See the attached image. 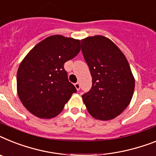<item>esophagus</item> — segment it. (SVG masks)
<instances>
[{
    "mask_svg": "<svg viewBox=\"0 0 156 156\" xmlns=\"http://www.w3.org/2000/svg\"><path fill=\"white\" fill-rule=\"evenodd\" d=\"M74 86H75V88L77 89V90H80V84H79V82H77L74 84Z\"/></svg>",
    "mask_w": 156,
    "mask_h": 156,
    "instance_id": "obj_1",
    "label": "esophagus"
}]
</instances>
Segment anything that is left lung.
<instances>
[{
	"label": "left lung",
	"mask_w": 156,
	"mask_h": 156,
	"mask_svg": "<svg viewBox=\"0 0 156 156\" xmlns=\"http://www.w3.org/2000/svg\"><path fill=\"white\" fill-rule=\"evenodd\" d=\"M82 51L92 77V88L82 96L93 117L115 118L128 107L135 89V78L125 55L103 36L81 40Z\"/></svg>",
	"instance_id": "left-lung-1"
}]
</instances>
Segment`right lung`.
Masks as SVG:
<instances>
[{"label":"right lung","mask_w":156,"mask_h":156,"mask_svg":"<svg viewBox=\"0 0 156 156\" xmlns=\"http://www.w3.org/2000/svg\"><path fill=\"white\" fill-rule=\"evenodd\" d=\"M80 50L79 40L55 35L36 44L22 60L16 75L17 94L34 116L44 119L58 116L77 91L68 81L64 63Z\"/></svg>","instance_id":"right-lung-1"}]
</instances>
